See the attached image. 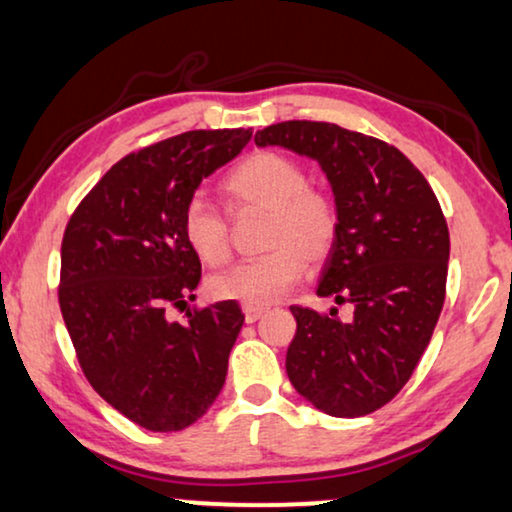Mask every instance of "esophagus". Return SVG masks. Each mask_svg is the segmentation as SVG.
<instances>
[{
    "instance_id": "34e87169",
    "label": "esophagus",
    "mask_w": 512,
    "mask_h": 512,
    "mask_svg": "<svg viewBox=\"0 0 512 512\" xmlns=\"http://www.w3.org/2000/svg\"><path fill=\"white\" fill-rule=\"evenodd\" d=\"M242 313H244V322L254 324V322L258 320V317H261V315L265 313V308H256V305H244Z\"/></svg>"
}]
</instances>
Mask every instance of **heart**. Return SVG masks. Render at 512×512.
I'll return each mask as SVG.
<instances>
[{
	"label": "heart",
	"instance_id": "1",
	"mask_svg": "<svg viewBox=\"0 0 512 512\" xmlns=\"http://www.w3.org/2000/svg\"><path fill=\"white\" fill-rule=\"evenodd\" d=\"M225 208L235 218L268 214L261 247L268 254L235 265L209 280L218 301L244 305L275 303L305 275L331 256L341 232L336 197L308 183V171L282 152L261 150L244 157L221 183ZM181 228L185 242L207 265H223L232 256L228 212L195 195L185 204Z\"/></svg>",
	"mask_w": 512,
	"mask_h": 512
}]
</instances>
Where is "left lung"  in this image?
Returning <instances> with one entry per match:
<instances>
[{
    "label": "left lung",
    "mask_w": 512,
    "mask_h": 512,
    "mask_svg": "<svg viewBox=\"0 0 512 512\" xmlns=\"http://www.w3.org/2000/svg\"><path fill=\"white\" fill-rule=\"evenodd\" d=\"M322 164L341 211V232L317 296L350 305L320 315L291 305V386L338 418L388 404L426 353L447 294L449 228L433 188L395 145L331 122L289 119L256 131Z\"/></svg>",
    "instance_id": "8db88e82"
}]
</instances>
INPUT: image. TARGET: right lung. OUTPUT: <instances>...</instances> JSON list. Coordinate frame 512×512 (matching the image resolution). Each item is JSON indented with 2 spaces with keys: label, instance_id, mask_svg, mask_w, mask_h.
<instances>
[{
  "label": "right lung",
  "instance_id": "right-lung-1",
  "mask_svg": "<svg viewBox=\"0 0 512 512\" xmlns=\"http://www.w3.org/2000/svg\"><path fill=\"white\" fill-rule=\"evenodd\" d=\"M251 129H199L124 155L72 211L58 303L86 381L152 433L207 414L244 315L237 301L185 310L202 277L181 218L197 185L242 152Z\"/></svg>",
  "mask_w": 512,
  "mask_h": 512
}]
</instances>
